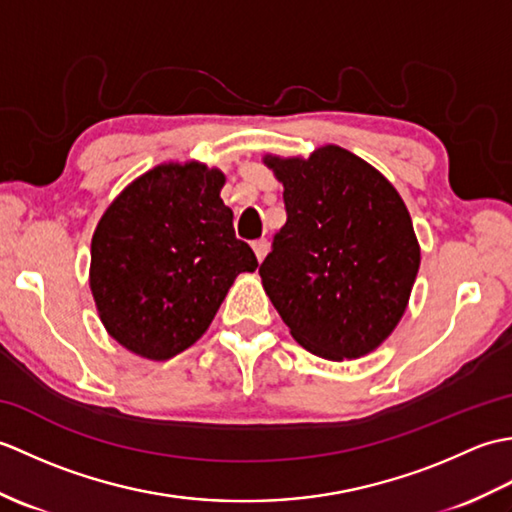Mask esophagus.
<instances>
[{
	"instance_id": "obj_1",
	"label": "esophagus",
	"mask_w": 512,
	"mask_h": 512,
	"mask_svg": "<svg viewBox=\"0 0 512 512\" xmlns=\"http://www.w3.org/2000/svg\"><path fill=\"white\" fill-rule=\"evenodd\" d=\"M253 250H255V257H257V262H264V257H266V253H268V239H255L253 242Z\"/></svg>"
}]
</instances>
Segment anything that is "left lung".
I'll return each mask as SVG.
<instances>
[{"instance_id": "1", "label": "left lung", "mask_w": 512, "mask_h": 512, "mask_svg": "<svg viewBox=\"0 0 512 512\" xmlns=\"http://www.w3.org/2000/svg\"><path fill=\"white\" fill-rule=\"evenodd\" d=\"M288 220L259 266L266 295L299 345L343 361L394 332L420 268L405 202L363 158L325 145L310 158L266 156Z\"/></svg>"}]
</instances>
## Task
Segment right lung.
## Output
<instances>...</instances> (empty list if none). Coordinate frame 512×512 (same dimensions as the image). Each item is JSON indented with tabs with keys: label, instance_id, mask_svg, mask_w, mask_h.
<instances>
[{
	"label": "right lung",
	"instance_id": "right-lung-1",
	"mask_svg": "<svg viewBox=\"0 0 512 512\" xmlns=\"http://www.w3.org/2000/svg\"><path fill=\"white\" fill-rule=\"evenodd\" d=\"M224 173L169 162L107 206L92 237L90 288L99 317L129 352L167 361L209 328L239 273L257 257L235 237Z\"/></svg>",
	"mask_w": 512,
	"mask_h": 512
}]
</instances>
